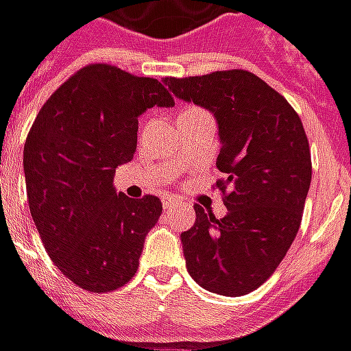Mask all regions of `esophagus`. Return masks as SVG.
<instances>
[{"label": "esophagus", "mask_w": 351, "mask_h": 351, "mask_svg": "<svg viewBox=\"0 0 351 351\" xmlns=\"http://www.w3.org/2000/svg\"><path fill=\"white\" fill-rule=\"evenodd\" d=\"M161 205H163V208H171V206L178 205V199H175L173 195H163L161 197Z\"/></svg>", "instance_id": "1"}]
</instances>
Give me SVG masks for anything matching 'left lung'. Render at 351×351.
I'll use <instances>...</instances> for the list:
<instances>
[{
    "mask_svg": "<svg viewBox=\"0 0 351 351\" xmlns=\"http://www.w3.org/2000/svg\"><path fill=\"white\" fill-rule=\"evenodd\" d=\"M175 97L210 110L218 123L228 214L195 205L184 231L190 276L206 291L239 297L276 271L293 243L312 180L308 138L301 118L278 92L250 71L163 79Z\"/></svg>",
    "mask_w": 351,
    "mask_h": 351,
    "instance_id": "obj_1",
    "label": "left lung"
}]
</instances>
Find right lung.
<instances>
[{"label": "right lung", "mask_w": 351, "mask_h": 351, "mask_svg": "<svg viewBox=\"0 0 351 351\" xmlns=\"http://www.w3.org/2000/svg\"><path fill=\"white\" fill-rule=\"evenodd\" d=\"M175 99L148 77L93 64L43 105L24 145L29 213L60 271L92 293L125 286L137 272L161 201L116 191V167L133 160L138 116Z\"/></svg>", "instance_id": "add662e5"}]
</instances>
